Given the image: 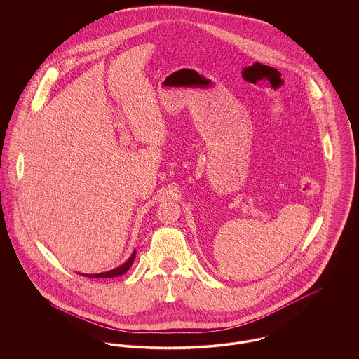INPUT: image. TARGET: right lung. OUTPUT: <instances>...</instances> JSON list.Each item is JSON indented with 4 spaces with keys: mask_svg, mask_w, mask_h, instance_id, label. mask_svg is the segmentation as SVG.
I'll return each instance as SVG.
<instances>
[{
    "mask_svg": "<svg viewBox=\"0 0 359 359\" xmlns=\"http://www.w3.org/2000/svg\"><path fill=\"white\" fill-rule=\"evenodd\" d=\"M135 253L137 252H134L131 257L123 264V265H120V266H117V268H114V269H111V271H107V272H102V273H93V275H84V276H88V278H114V276H120V275H123V273H126L128 269H130V266L133 265V262H134V258H135ZM83 275V273H81Z\"/></svg>",
    "mask_w": 359,
    "mask_h": 359,
    "instance_id": "add662e5",
    "label": "right lung"
}]
</instances>
